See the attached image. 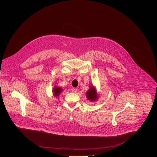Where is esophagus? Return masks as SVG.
I'll return each instance as SVG.
<instances>
[{
	"instance_id": "obj_1",
	"label": "esophagus",
	"mask_w": 157,
	"mask_h": 157,
	"mask_svg": "<svg viewBox=\"0 0 157 157\" xmlns=\"http://www.w3.org/2000/svg\"><path fill=\"white\" fill-rule=\"evenodd\" d=\"M72 92H74V93H76L77 91H78V90L76 89V88H73V89L72 90Z\"/></svg>"
}]
</instances>
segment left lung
I'll return each mask as SVG.
<instances>
[{
	"label": "left lung",
	"mask_w": 157,
	"mask_h": 157,
	"mask_svg": "<svg viewBox=\"0 0 157 157\" xmlns=\"http://www.w3.org/2000/svg\"><path fill=\"white\" fill-rule=\"evenodd\" d=\"M86 97L90 102L96 101L98 98H99L97 90L93 86V85H90V90L86 92Z\"/></svg>",
	"instance_id": "1"
}]
</instances>
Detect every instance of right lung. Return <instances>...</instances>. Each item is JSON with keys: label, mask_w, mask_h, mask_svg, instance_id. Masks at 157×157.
Listing matches in <instances>:
<instances>
[{"label": "right lung", "mask_w": 157, "mask_h": 157, "mask_svg": "<svg viewBox=\"0 0 157 157\" xmlns=\"http://www.w3.org/2000/svg\"><path fill=\"white\" fill-rule=\"evenodd\" d=\"M63 89L60 88L59 86H55L53 89V96L55 97H57L60 94V93L62 92Z\"/></svg>", "instance_id": "add662e5"}]
</instances>
